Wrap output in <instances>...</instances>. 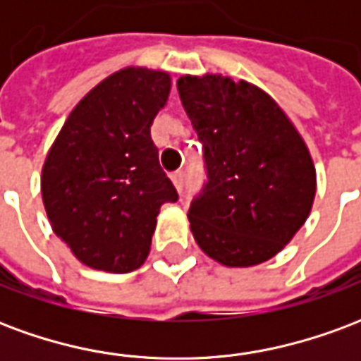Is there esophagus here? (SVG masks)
<instances>
[{"mask_svg": "<svg viewBox=\"0 0 361 361\" xmlns=\"http://www.w3.org/2000/svg\"><path fill=\"white\" fill-rule=\"evenodd\" d=\"M183 180H185V172H183V170H178V172L172 173V181L178 191H181V189H183Z\"/></svg>", "mask_w": 361, "mask_h": 361, "instance_id": "obj_1", "label": "esophagus"}]
</instances>
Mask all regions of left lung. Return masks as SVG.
<instances>
[{"mask_svg": "<svg viewBox=\"0 0 361 361\" xmlns=\"http://www.w3.org/2000/svg\"><path fill=\"white\" fill-rule=\"evenodd\" d=\"M178 92L204 149L207 183L188 212L197 245L226 267L265 263L303 226L315 199L302 135L251 82L185 75Z\"/></svg>", "mask_w": 361, "mask_h": 361, "instance_id": "obj_1", "label": "left lung"}]
</instances>
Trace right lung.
<instances>
[{
    "instance_id": "add662e5",
    "label": "right lung",
    "mask_w": 361,
    "mask_h": 361,
    "mask_svg": "<svg viewBox=\"0 0 361 361\" xmlns=\"http://www.w3.org/2000/svg\"><path fill=\"white\" fill-rule=\"evenodd\" d=\"M170 87L166 71L119 69L75 106L48 150L40 178L44 209L82 265L139 269L160 207L178 201L150 139Z\"/></svg>"
}]
</instances>
